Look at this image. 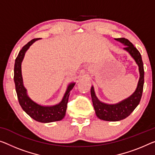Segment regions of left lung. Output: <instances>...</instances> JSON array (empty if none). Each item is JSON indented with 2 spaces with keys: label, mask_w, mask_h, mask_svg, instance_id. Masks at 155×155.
Segmentation results:
<instances>
[{
  "label": "left lung",
  "mask_w": 155,
  "mask_h": 155,
  "mask_svg": "<svg viewBox=\"0 0 155 155\" xmlns=\"http://www.w3.org/2000/svg\"><path fill=\"white\" fill-rule=\"evenodd\" d=\"M116 40L125 45L126 46L124 49L134 59L139 66L140 78L137 88L134 94L128 98L116 104H107L102 103L98 101L95 94L94 87H91V98L96 116L101 120L107 121L120 120L130 115L141 101L144 84V68L141 53L137 49V48L134 47V45L125 38H118Z\"/></svg>",
  "instance_id": "left-lung-1"
}]
</instances>
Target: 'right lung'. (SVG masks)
Instances as JSON below:
<instances>
[{"label":"right lung","instance_id":"right-lung-1","mask_svg":"<svg viewBox=\"0 0 155 155\" xmlns=\"http://www.w3.org/2000/svg\"><path fill=\"white\" fill-rule=\"evenodd\" d=\"M39 39H33L25 45L21 50L18 56L15 59L14 70V80L18 100L21 107L34 120L41 123H51L58 121L62 119L65 116L68 97L70 91L74 87L75 83H71L68 86L62 101L58 104L51 107H44L35 103L28 96L26 89L23 84V78L21 75V62L24 58L25 53L29 47L35 41Z\"/></svg>","mask_w":155,"mask_h":155}]
</instances>
